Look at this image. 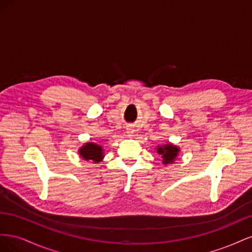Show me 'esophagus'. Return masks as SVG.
<instances>
[{"label": "esophagus", "mask_w": 252, "mask_h": 252, "mask_svg": "<svg viewBox=\"0 0 252 252\" xmlns=\"http://www.w3.org/2000/svg\"><path fill=\"white\" fill-rule=\"evenodd\" d=\"M127 133H128V135H131V134H132V131H130V130H128V131H127Z\"/></svg>", "instance_id": "1"}]
</instances>
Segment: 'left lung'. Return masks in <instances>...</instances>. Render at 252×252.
<instances>
[{"label": "left lung", "instance_id": "left-lung-1", "mask_svg": "<svg viewBox=\"0 0 252 252\" xmlns=\"http://www.w3.org/2000/svg\"><path fill=\"white\" fill-rule=\"evenodd\" d=\"M157 152L158 155L162 156L163 158V164H171L177 157L179 156L180 148L174 146L173 144L168 143V144H164L163 146H158Z\"/></svg>", "mask_w": 252, "mask_h": 252}]
</instances>
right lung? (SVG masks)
Listing matches in <instances>:
<instances>
[{
	"label": "right lung",
	"mask_w": 252,
	"mask_h": 252,
	"mask_svg": "<svg viewBox=\"0 0 252 252\" xmlns=\"http://www.w3.org/2000/svg\"><path fill=\"white\" fill-rule=\"evenodd\" d=\"M80 157L86 161H94V163L101 162L104 158L103 148L95 143H85L79 149Z\"/></svg>",
	"instance_id": "add662e5"
}]
</instances>
